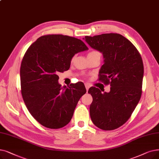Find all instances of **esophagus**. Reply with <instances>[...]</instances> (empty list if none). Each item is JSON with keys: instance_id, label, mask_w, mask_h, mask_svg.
<instances>
[{"instance_id": "obj_1", "label": "esophagus", "mask_w": 159, "mask_h": 159, "mask_svg": "<svg viewBox=\"0 0 159 159\" xmlns=\"http://www.w3.org/2000/svg\"><path fill=\"white\" fill-rule=\"evenodd\" d=\"M85 87H86V91L88 92V89H89V85L88 84H85Z\"/></svg>"}]
</instances>
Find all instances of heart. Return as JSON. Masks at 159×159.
Listing matches in <instances>:
<instances>
[{
    "instance_id": "obj_1",
    "label": "heart",
    "mask_w": 159,
    "mask_h": 159,
    "mask_svg": "<svg viewBox=\"0 0 159 159\" xmlns=\"http://www.w3.org/2000/svg\"><path fill=\"white\" fill-rule=\"evenodd\" d=\"M93 53H99L100 54V52H98V51H91L90 52H89V54H93ZM74 60V57H73V58H72V61Z\"/></svg>"
}]
</instances>
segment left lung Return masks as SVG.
<instances>
[{
  "mask_svg": "<svg viewBox=\"0 0 159 159\" xmlns=\"http://www.w3.org/2000/svg\"><path fill=\"white\" fill-rule=\"evenodd\" d=\"M84 39L102 54L104 64L99 70V80L111 86L110 92L103 93L98 88L89 89L93 98L90 118L101 129H116L129 119L140 99L143 76L141 55L129 39L119 34L85 36Z\"/></svg>",
  "mask_w": 159,
  "mask_h": 159,
  "instance_id": "left-lung-1",
  "label": "left lung"
}]
</instances>
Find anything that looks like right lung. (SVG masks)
Wrapping results in <instances>:
<instances>
[{"label":"right lung","instance_id":"right-lung-1","mask_svg":"<svg viewBox=\"0 0 159 159\" xmlns=\"http://www.w3.org/2000/svg\"><path fill=\"white\" fill-rule=\"evenodd\" d=\"M88 49L82 40L61 34L41 36L27 49L20 69L21 94L41 125L56 129L71 121L86 89L82 82L61 87L58 73L70 69L75 54Z\"/></svg>","mask_w":159,"mask_h":159}]
</instances>
